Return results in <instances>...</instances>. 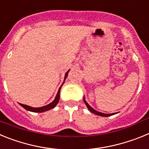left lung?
Returning a JSON list of instances; mask_svg holds the SVG:
<instances>
[{
	"instance_id": "left-lung-1",
	"label": "left lung",
	"mask_w": 149,
	"mask_h": 149,
	"mask_svg": "<svg viewBox=\"0 0 149 149\" xmlns=\"http://www.w3.org/2000/svg\"><path fill=\"white\" fill-rule=\"evenodd\" d=\"M84 103H85V104H86V106L87 107L88 110H89V111L91 112V113H93L95 114V115H98V116H104V117H107V116H113L114 115V114L116 113H110V114H106V113H101V112H98L97 111V110H94V109L92 107L90 106V105L89 104L86 102V99H85V98L84 97Z\"/></svg>"
}]
</instances>
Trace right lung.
Returning a JSON list of instances; mask_svg holds the SVG:
<instances>
[{
    "mask_svg": "<svg viewBox=\"0 0 149 149\" xmlns=\"http://www.w3.org/2000/svg\"><path fill=\"white\" fill-rule=\"evenodd\" d=\"M69 71H70V69H69V70H68V72L65 74L64 81H63V84H62V85L60 86V87L59 88L58 92H57V94H56L54 100L52 102H51V103L45 105V106L41 107H30V106H28V105H25V104H20V103H19V104H20L22 107H24V108L25 109V110H28V111H30V112H33V113H43V112H45V111H47V110H51V109L54 108L55 107H56V105L59 102V100H60V89H61V87H62V86L63 85V84L65 83V80L66 79L67 76H68V73Z\"/></svg>",
    "mask_w": 149,
    "mask_h": 149,
    "instance_id": "add662e5",
    "label": "right lung"
}]
</instances>
